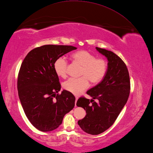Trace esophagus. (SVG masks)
<instances>
[{"mask_svg": "<svg viewBox=\"0 0 153 153\" xmlns=\"http://www.w3.org/2000/svg\"><path fill=\"white\" fill-rule=\"evenodd\" d=\"M77 100H78V97H76V99H75V106H76V102H77Z\"/></svg>", "mask_w": 153, "mask_h": 153, "instance_id": "obj_1", "label": "esophagus"}]
</instances>
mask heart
Listing matches in <instances>:
<instances>
[{
	"instance_id": "heart-1",
	"label": "heart",
	"mask_w": 153,
	"mask_h": 153,
	"mask_svg": "<svg viewBox=\"0 0 153 153\" xmlns=\"http://www.w3.org/2000/svg\"><path fill=\"white\" fill-rule=\"evenodd\" d=\"M73 58L82 66L80 78H70L63 83V88L71 94L79 95L89 87V81L95 84L101 81L106 75L107 63L102 59H97L94 55L85 51H80L73 54ZM68 62L64 56H60L54 63V69L56 75L65 78L67 75Z\"/></svg>"
}]
</instances>
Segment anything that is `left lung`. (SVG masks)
Listing matches in <instances>:
<instances>
[{
    "mask_svg": "<svg viewBox=\"0 0 153 153\" xmlns=\"http://www.w3.org/2000/svg\"><path fill=\"white\" fill-rule=\"evenodd\" d=\"M95 48L108 60L106 75L99 84L87 91L92 97L90 101L80 97L76 102V106L83 108L86 112L78 124L83 131L92 135L105 132L114 124L127 102L130 89L128 71L124 62L113 52ZM94 99H97L98 102Z\"/></svg>",
    "mask_w": 153,
    "mask_h": 153,
    "instance_id": "obj_1",
    "label": "left lung"
}]
</instances>
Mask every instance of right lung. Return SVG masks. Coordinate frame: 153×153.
Returning a JSON list of instances; mask_svg holds the SVG:
<instances>
[{"mask_svg":"<svg viewBox=\"0 0 153 153\" xmlns=\"http://www.w3.org/2000/svg\"><path fill=\"white\" fill-rule=\"evenodd\" d=\"M69 45H45L30 51L22 63L17 80L18 95L32 125L42 132L56 129L74 106L75 97L61 85L54 69L58 58L76 49Z\"/></svg>","mask_w":153,"mask_h":153,"instance_id":"1","label":"right lung"}]
</instances>
